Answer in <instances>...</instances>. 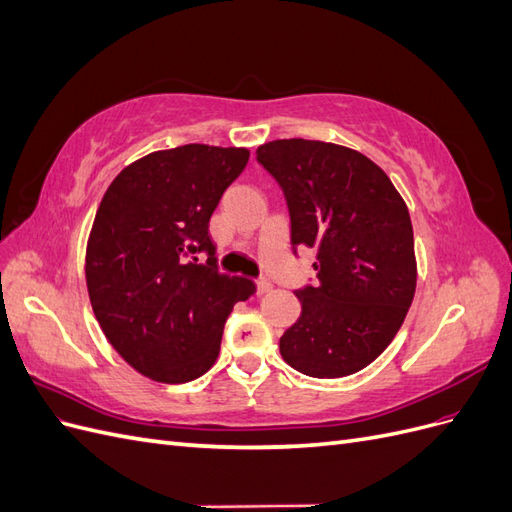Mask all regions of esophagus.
<instances>
[{
	"mask_svg": "<svg viewBox=\"0 0 512 512\" xmlns=\"http://www.w3.org/2000/svg\"><path fill=\"white\" fill-rule=\"evenodd\" d=\"M256 288H258V294H267V292H271L273 284L269 280H265V277H260V280H256Z\"/></svg>",
	"mask_w": 512,
	"mask_h": 512,
	"instance_id": "34e87169",
	"label": "esophagus"
}]
</instances>
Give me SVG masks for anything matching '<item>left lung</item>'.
<instances>
[{
  "mask_svg": "<svg viewBox=\"0 0 512 512\" xmlns=\"http://www.w3.org/2000/svg\"><path fill=\"white\" fill-rule=\"evenodd\" d=\"M284 190L292 247L316 250L318 284L280 339L305 376L356 374L393 342L416 290L410 213L384 170L344 145L282 138L256 149Z\"/></svg>",
  "mask_w": 512,
  "mask_h": 512,
  "instance_id": "1",
  "label": "left lung"
}]
</instances>
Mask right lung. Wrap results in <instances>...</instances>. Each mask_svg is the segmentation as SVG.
<instances>
[{
  "instance_id": "add662e5",
  "label": "right lung",
  "mask_w": 512,
  "mask_h": 512,
  "mask_svg": "<svg viewBox=\"0 0 512 512\" xmlns=\"http://www.w3.org/2000/svg\"><path fill=\"white\" fill-rule=\"evenodd\" d=\"M250 160L245 147L181 145L132 162L91 226L85 280L111 346L138 374L181 384L213 367L226 318L256 286L215 269L209 220ZM207 251V266L192 253Z\"/></svg>"
}]
</instances>
